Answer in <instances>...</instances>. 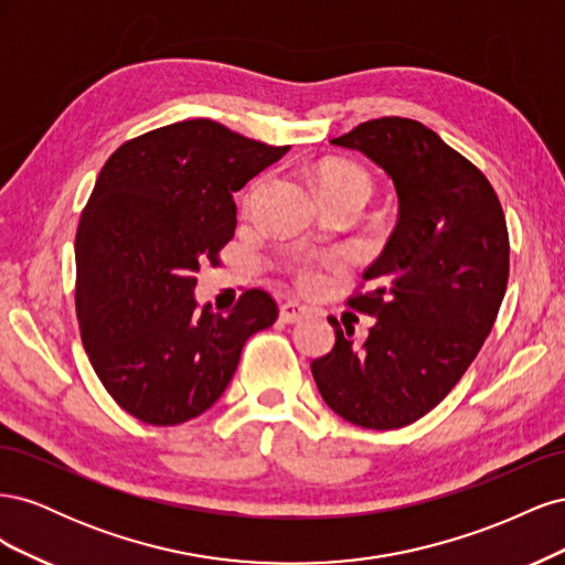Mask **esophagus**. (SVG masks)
<instances>
[{"label": "esophagus", "instance_id": "1", "mask_svg": "<svg viewBox=\"0 0 565 565\" xmlns=\"http://www.w3.org/2000/svg\"><path fill=\"white\" fill-rule=\"evenodd\" d=\"M306 313H309V309H306V306L299 303V301L280 303V318L285 322H299L301 318H306Z\"/></svg>", "mask_w": 565, "mask_h": 565}]
</instances>
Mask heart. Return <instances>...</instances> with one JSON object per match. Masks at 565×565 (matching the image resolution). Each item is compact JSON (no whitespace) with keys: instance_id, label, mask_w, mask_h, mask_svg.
Returning a JSON list of instances; mask_svg holds the SVG:
<instances>
[{"instance_id":"heart-1","label":"heart","mask_w":565,"mask_h":565,"mask_svg":"<svg viewBox=\"0 0 565 565\" xmlns=\"http://www.w3.org/2000/svg\"><path fill=\"white\" fill-rule=\"evenodd\" d=\"M316 185L318 191H334V188H353V191L361 193L363 198H367L370 191V179L363 172L361 167L355 164H347V162H328L322 164L316 172ZM299 280L301 282H316L318 276L311 266H301L299 268Z\"/></svg>"}]
</instances>
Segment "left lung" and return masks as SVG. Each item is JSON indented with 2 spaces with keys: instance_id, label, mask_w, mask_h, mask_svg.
<instances>
[{
  "instance_id": "left-lung-1",
  "label": "left lung",
  "mask_w": 565,
  "mask_h": 565,
  "mask_svg": "<svg viewBox=\"0 0 565 565\" xmlns=\"http://www.w3.org/2000/svg\"><path fill=\"white\" fill-rule=\"evenodd\" d=\"M393 181L398 226L351 299L374 316L367 339L337 318L334 347L311 363L320 396L363 429H401L434 409L490 334L509 280V235L488 179L436 131L382 117L330 141Z\"/></svg>"
}]
</instances>
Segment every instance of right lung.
Masks as SVG:
<instances>
[{
    "mask_svg": "<svg viewBox=\"0 0 565 565\" xmlns=\"http://www.w3.org/2000/svg\"><path fill=\"white\" fill-rule=\"evenodd\" d=\"M289 146L185 119L119 146L82 212L75 309L100 384L129 415L174 426L226 391L245 341L278 306L247 289L228 313L198 306L195 273L235 233V200Z\"/></svg>",
    "mask_w": 565,
    "mask_h": 565,
    "instance_id": "add662e5",
    "label": "right lung"
}]
</instances>
